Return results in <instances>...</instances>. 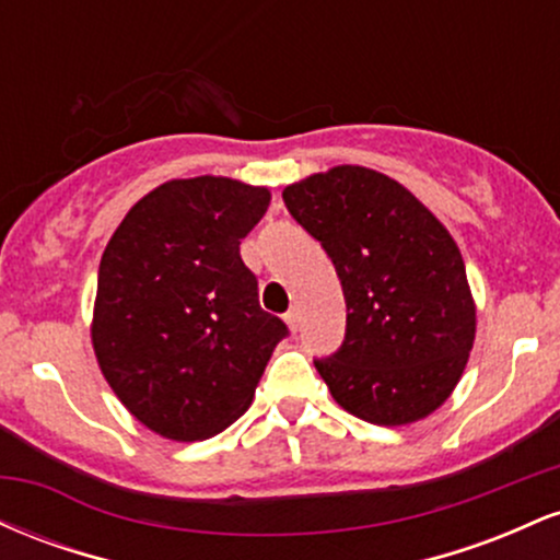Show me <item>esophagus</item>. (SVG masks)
Returning a JSON list of instances; mask_svg holds the SVG:
<instances>
[{"label":"esophagus","mask_w":560,"mask_h":560,"mask_svg":"<svg viewBox=\"0 0 560 560\" xmlns=\"http://www.w3.org/2000/svg\"><path fill=\"white\" fill-rule=\"evenodd\" d=\"M284 320H287L289 331L298 334V329H300V313H298V307H292V311H287V313H284Z\"/></svg>","instance_id":"1"}]
</instances>
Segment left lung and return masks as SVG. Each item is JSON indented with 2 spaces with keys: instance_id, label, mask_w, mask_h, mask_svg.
I'll return each mask as SVG.
<instances>
[{
  "instance_id": "1",
  "label": "left lung",
  "mask_w": 560,
  "mask_h": 560,
  "mask_svg": "<svg viewBox=\"0 0 560 560\" xmlns=\"http://www.w3.org/2000/svg\"><path fill=\"white\" fill-rule=\"evenodd\" d=\"M281 197L342 281L345 342L316 361L331 397L378 427L427 419L460 382L477 334L458 244L402 184L363 165L313 173Z\"/></svg>"
}]
</instances>
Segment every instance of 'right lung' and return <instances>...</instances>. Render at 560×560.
<instances>
[{
	"instance_id": "add662e5",
	"label": "right lung",
	"mask_w": 560,
	"mask_h": 560,
	"mask_svg": "<svg viewBox=\"0 0 560 560\" xmlns=\"http://www.w3.org/2000/svg\"><path fill=\"white\" fill-rule=\"evenodd\" d=\"M271 191L173 178L128 210L102 253L92 345L128 413L176 442L208 440L255 397L287 324L258 302L240 244Z\"/></svg>"
}]
</instances>
